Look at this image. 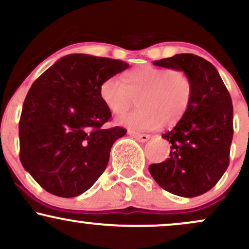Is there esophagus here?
Masks as SVG:
<instances>
[{"instance_id": "34e87169", "label": "esophagus", "mask_w": 249, "mask_h": 249, "mask_svg": "<svg viewBox=\"0 0 249 249\" xmlns=\"http://www.w3.org/2000/svg\"><path fill=\"white\" fill-rule=\"evenodd\" d=\"M131 137H133L134 139H137L138 142H145L150 139V134H145V133H139V132H134V131H130L128 132Z\"/></svg>"}]
</instances>
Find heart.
<instances>
[{
  "instance_id": "obj_1",
  "label": "heart",
  "mask_w": 249,
  "mask_h": 249,
  "mask_svg": "<svg viewBox=\"0 0 249 249\" xmlns=\"http://www.w3.org/2000/svg\"><path fill=\"white\" fill-rule=\"evenodd\" d=\"M110 112L122 115L138 101L139 110L118 117L117 123L132 130L172 126L186 116L192 104L194 84L185 70L141 65L125 73L124 84L108 78L99 88Z\"/></svg>"
}]
</instances>
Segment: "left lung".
<instances>
[{"instance_id": "8db88e82", "label": "left lung", "mask_w": 249, "mask_h": 249, "mask_svg": "<svg viewBox=\"0 0 249 249\" xmlns=\"http://www.w3.org/2000/svg\"><path fill=\"white\" fill-rule=\"evenodd\" d=\"M154 65L185 70L192 77L194 96L186 116L162 134L171 142L170 158L148 166L157 184L185 198L215 186L230 164L233 105L215 67L193 53L154 61Z\"/></svg>"}]
</instances>
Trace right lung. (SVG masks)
I'll return each mask as SVG.
<instances>
[{"label":"right lung","mask_w":249,"mask_h":249,"mask_svg":"<svg viewBox=\"0 0 249 249\" xmlns=\"http://www.w3.org/2000/svg\"><path fill=\"white\" fill-rule=\"evenodd\" d=\"M128 67L119 59L72 53L33 83L19 118V160L47 192L77 196L105 171L113 142L126 130L104 127L111 112L99 88Z\"/></svg>","instance_id":"add662e5"}]
</instances>
